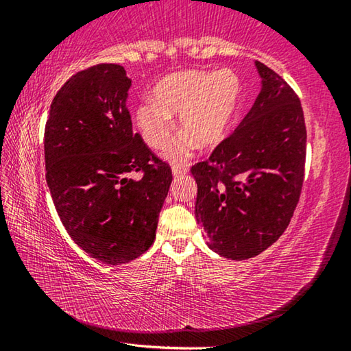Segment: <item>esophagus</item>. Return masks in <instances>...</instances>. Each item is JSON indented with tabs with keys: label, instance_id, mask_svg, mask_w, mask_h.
I'll list each match as a JSON object with an SVG mask.
<instances>
[{
	"label": "esophagus",
	"instance_id": "obj_1",
	"mask_svg": "<svg viewBox=\"0 0 351 351\" xmlns=\"http://www.w3.org/2000/svg\"><path fill=\"white\" fill-rule=\"evenodd\" d=\"M189 171V169L186 165H173V169H171V173L173 176H181V175H186Z\"/></svg>",
	"mask_w": 351,
	"mask_h": 351
}]
</instances>
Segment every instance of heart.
<instances>
[{"label": "heart", "instance_id": "b5f03b06", "mask_svg": "<svg viewBox=\"0 0 351 351\" xmlns=\"http://www.w3.org/2000/svg\"><path fill=\"white\" fill-rule=\"evenodd\" d=\"M241 86L232 71H186L154 88V102L136 110V125L148 145L161 150L173 133L171 116L180 114L182 134L167 152L171 162L186 159L195 145L209 148L224 138L239 106Z\"/></svg>", "mask_w": 351, "mask_h": 351}]
</instances>
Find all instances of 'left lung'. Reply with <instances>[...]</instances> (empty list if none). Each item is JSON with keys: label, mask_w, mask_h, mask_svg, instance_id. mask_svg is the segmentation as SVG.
<instances>
[{"label": "left lung", "mask_w": 351, "mask_h": 351, "mask_svg": "<svg viewBox=\"0 0 351 351\" xmlns=\"http://www.w3.org/2000/svg\"><path fill=\"white\" fill-rule=\"evenodd\" d=\"M261 90L240 125L195 164V217L207 246L230 260L255 257L288 228L304 186L306 128L293 88L255 62Z\"/></svg>", "instance_id": "8db88e82"}]
</instances>
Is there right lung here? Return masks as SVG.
<instances>
[{"label":"right lung","instance_id":"right-lung-1","mask_svg":"<svg viewBox=\"0 0 351 351\" xmlns=\"http://www.w3.org/2000/svg\"><path fill=\"white\" fill-rule=\"evenodd\" d=\"M132 80L100 63L58 90L45 127L46 182L64 229L93 258L128 263L156 239L171 169L133 133ZM139 171L141 178L128 175Z\"/></svg>","mask_w":351,"mask_h":351}]
</instances>
